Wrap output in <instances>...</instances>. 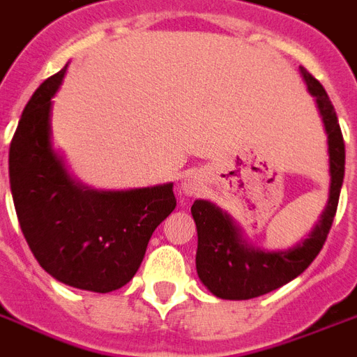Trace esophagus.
<instances>
[{
  "instance_id": "esophagus-1",
  "label": "esophagus",
  "mask_w": 357,
  "mask_h": 357,
  "mask_svg": "<svg viewBox=\"0 0 357 357\" xmlns=\"http://www.w3.org/2000/svg\"><path fill=\"white\" fill-rule=\"evenodd\" d=\"M201 188H203V178H201V175H197V173H188L184 178H182V184H181V192L184 193V195H197L199 192H201Z\"/></svg>"
}]
</instances>
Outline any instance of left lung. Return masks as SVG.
I'll return each instance as SVG.
<instances>
[{"label": "left lung", "mask_w": 357, "mask_h": 357, "mask_svg": "<svg viewBox=\"0 0 357 357\" xmlns=\"http://www.w3.org/2000/svg\"><path fill=\"white\" fill-rule=\"evenodd\" d=\"M300 74L307 85L309 95L314 96L328 135V203L307 238L289 250L270 251L248 242L238 223L220 206L197 199L192 204V216L197 227L195 268L201 283L222 300H250L262 296L298 278L320 253L335 218L344 178V141L341 126L333 104L319 79H314L303 66H300Z\"/></svg>", "instance_id": "1"}]
</instances>
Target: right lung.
Listing matches in <instances>:
<instances>
[{
	"label": "right lung",
	"instance_id": "obj_1",
	"mask_svg": "<svg viewBox=\"0 0 357 357\" xmlns=\"http://www.w3.org/2000/svg\"><path fill=\"white\" fill-rule=\"evenodd\" d=\"M66 66L40 84L10 141L9 182L33 255L61 283L112 292L134 278L154 229L175 210L173 182L93 190L74 178L52 143V106Z\"/></svg>",
	"mask_w": 357,
	"mask_h": 357
}]
</instances>
